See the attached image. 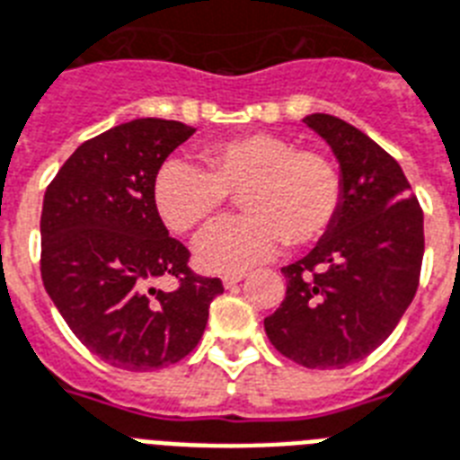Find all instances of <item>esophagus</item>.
<instances>
[{
	"instance_id": "1",
	"label": "esophagus",
	"mask_w": 460,
	"mask_h": 460,
	"mask_svg": "<svg viewBox=\"0 0 460 460\" xmlns=\"http://www.w3.org/2000/svg\"><path fill=\"white\" fill-rule=\"evenodd\" d=\"M243 279H245V271H231V274H224L222 276V283L226 286V288H231V286H236V283H241Z\"/></svg>"
}]
</instances>
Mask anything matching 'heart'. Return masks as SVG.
<instances>
[{
    "instance_id": "obj_1",
    "label": "heart",
    "mask_w": 460,
    "mask_h": 460,
    "mask_svg": "<svg viewBox=\"0 0 460 460\" xmlns=\"http://www.w3.org/2000/svg\"><path fill=\"white\" fill-rule=\"evenodd\" d=\"M203 165L170 158L153 179L163 222L189 231L241 191L245 215L212 222L196 238V260L208 271H243L274 255L283 243L307 245L331 229L340 208V177L314 151H295L274 134H245L205 146Z\"/></svg>"
}]
</instances>
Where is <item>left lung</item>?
Segmentation results:
<instances>
[{
  "mask_svg": "<svg viewBox=\"0 0 460 460\" xmlns=\"http://www.w3.org/2000/svg\"><path fill=\"white\" fill-rule=\"evenodd\" d=\"M305 125L338 160L331 229L283 267L286 300L264 319L271 345L307 368H345L385 342L411 305L423 264V212L399 163L335 115Z\"/></svg>",
  "mask_w": 460,
  "mask_h": 460,
  "instance_id": "1",
  "label": "left lung"
}]
</instances>
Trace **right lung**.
I'll use <instances>...</instances> for the list:
<instances>
[{
    "instance_id": "1",
    "label": "right lung",
    "mask_w": 460,
    "mask_h": 460,
    "mask_svg": "<svg viewBox=\"0 0 460 460\" xmlns=\"http://www.w3.org/2000/svg\"><path fill=\"white\" fill-rule=\"evenodd\" d=\"M177 120L139 118L84 141L44 193L42 281L82 345L115 368L177 364L203 338L219 279L193 276L189 250L153 203V179L193 137ZM174 275L172 294L152 286Z\"/></svg>"
}]
</instances>
